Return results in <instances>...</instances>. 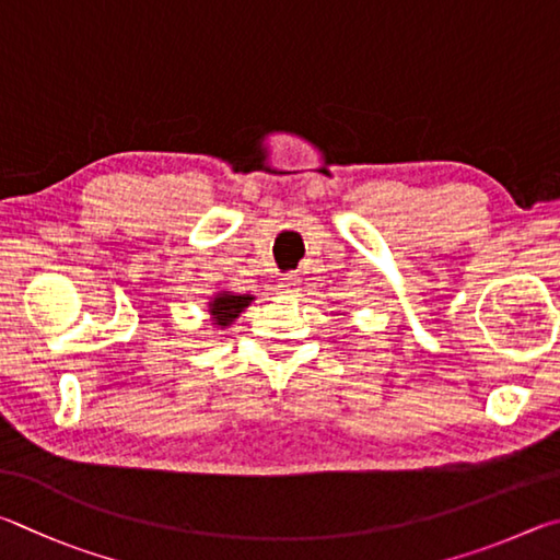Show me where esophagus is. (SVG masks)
Wrapping results in <instances>:
<instances>
[{
	"instance_id": "esophagus-1",
	"label": "esophagus",
	"mask_w": 560,
	"mask_h": 560,
	"mask_svg": "<svg viewBox=\"0 0 560 560\" xmlns=\"http://www.w3.org/2000/svg\"><path fill=\"white\" fill-rule=\"evenodd\" d=\"M280 290L285 292V295H295V292L300 290V280L295 278V275H285L280 282Z\"/></svg>"
}]
</instances>
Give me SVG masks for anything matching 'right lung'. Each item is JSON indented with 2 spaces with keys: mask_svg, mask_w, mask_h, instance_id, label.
Instances as JSON below:
<instances>
[{
  "mask_svg": "<svg viewBox=\"0 0 560 560\" xmlns=\"http://www.w3.org/2000/svg\"><path fill=\"white\" fill-rule=\"evenodd\" d=\"M255 298L253 295H235V292H219L209 302V315L215 327H231L235 319L241 317V312L250 305Z\"/></svg>",
  "mask_w": 560,
  "mask_h": 560,
  "instance_id": "1",
  "label": "right lung"
}]
</instances>
